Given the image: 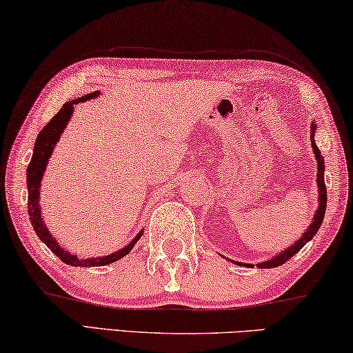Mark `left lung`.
I'll return each instance as SVG.
<instances>
[{
  "instance_id": "8db88e82",
  "label": "left lung",
  "mask_w": 353,
  "mask_h": 353,
  "mask_svg": "<svg viewBox=\"0 0 353 353\" xmlns=\"http://www.w3.org/2000/svg\"><path fill=\"white\" fill-rule=\"evenodd\" d=\"M316 128L317 125L314 122H311V144H312V152L316 155V161H317V188H319V198H317V209H316V214L312 216V221L311 225L306 228V231L301 234V237L297 240V242L290 245L286 250H283L281 253H278L272 257V259L264 261V262H259V264H256L257 268H272V267H278L284 264V262H288L290 257L295 256L299 253V251L305 247V245L312 240V237L316 236V232L319 231V228L322 226V221H323V216H325V210H327V188H325V177H323V172H325V161H323V157L321 154V150L317 149V144L314 141V137H316ZM225 257V256H223ZM231 261V259H228ZM234 262L236 265H245V267H254L253 264H245V262H237V261H231Z\"/></svg>"
}]
</instances>
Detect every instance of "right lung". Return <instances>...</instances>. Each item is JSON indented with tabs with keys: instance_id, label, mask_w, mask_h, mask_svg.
<instances>
[{
	"instance_id": "obj_1",
	"label": "right lung",
	"mask_w": 353,
	"mask_h": 353,
	"mask_svg": "<svg viewBox=\"0 0 353 353\" xmlns=\"http://www.w3.org/2000/svg\"><path fill=\"white\" fill-rule=\"evenodd\" d=\"M99 96H100V92L97 91V92L86 94V96L78 97L75 100H70V102H65L63 105V108H61L58 113L52 117V121H50L48 124L43 127L41 132H39L36 143H34V152H32V159L30 161V165H28V168H26L28 215H30L32 229H34L37 237L41 239L50 250H52V253L58 256L59 259L64 262V264L74 265V267H100V265L113 264V262L119 261L121 257H124L130 253L132 248L135 247L138 240L143 236V231H139L130 243L125 245L124 248L114 251V253H111V254L100 256V257H78L77 254L70 253L69 250L61 247V245L58 243V240L52 236V232L48 231L46 223H43L39 199H41V182L43 179V174H46L50 157H52V154H53L56 143L59 141L61 135H63L64 128L67 127V122L70 121L72 114H74L75 105L80 102H86V100H91V99H97Z\"/></svg>"
}]
</instances>
